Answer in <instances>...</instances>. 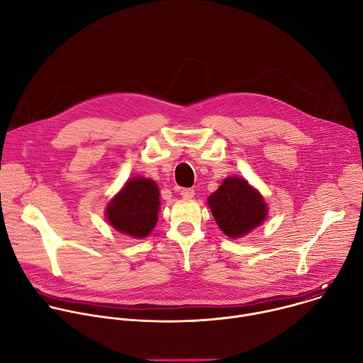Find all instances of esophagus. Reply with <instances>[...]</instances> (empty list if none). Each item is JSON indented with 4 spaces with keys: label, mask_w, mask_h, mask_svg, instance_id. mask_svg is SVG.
Here are the masks:
<instances>
[{
    "label": "esophagus",
    "mask_w": 363,
    "mask_h": 363,
    "mask_svg": "<svg viewBox=\"0 0 363 363\" xmlns=\"http://www.w3.org/2000/svg\"><path fill=\"white\" fill-rule=\"evenodd\" d=\"M195 195L194 188H182L181 189V196L182 198H192Z\"/></svg>",
    "instance_id": "34e87169"
}]
</instances>
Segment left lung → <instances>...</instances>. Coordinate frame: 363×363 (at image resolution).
Returning a JSON list of instances; mask_svg holds the SVG:
<instances>
[{
  "label": "left lung",
  "instance_id": "obj_1",
  "mask_svg": "<svg viewBox=\"0 0 363 363\" xmlns=\"http://www.w3.org/2000/svg\"><path fill=\"white\" fill-rule=\"evenodd\" d=\"M208 205L218 227L231 238L248 234L267 216L263 196L245 179L237 177L224 179L221 186L210 195Z\"/></svg>",
  "mask_w": 363,
  "mask_h": 363
}]
</instances>
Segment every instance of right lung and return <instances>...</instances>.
Listing matches in <instances>:
<instances>
[{
    "label": "right lung",
    "instance_id": "1",
    "mask_svg": "<svg viewBox=\"0 0 363 363\" xmlns=\"http://www.w3.org/2000/svg\"><path fill=\"white\" fill-rule=\"evenodd\" d=\"M160 189L153 181L133 178L112 199L106 210L113 228L135 238L146 237L158 221Z\"/></svg>",
    "mask_w": 363,
    "mask_h": 363
}]
</instances>
